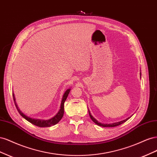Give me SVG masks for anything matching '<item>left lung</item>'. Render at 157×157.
I'll return each mask as SVG.
<instances>
[{
    "mask_svg": "<svg viewBox=\"0 0 157 157\" xmlns=\"http://www.w3.org/2000/svg\"><path fill=\"white\" fill-rule=\"evenodd\" d=\"M140 76H141V73H140ZM88 112H89V115H90V118H91V119L92 120V121H93L94 123H96V124L97 125H98V126H103V127H115V126H119V125L122 124V123L125 122L127 120H128V119H129V118H130V117H128V118H126V119H125V120H123V121H122L118 122L113 123V124H102V123L99 122L96 119V118H94V117H93V116H92L91 113H90V111H89V110H88Z\"/></svg>",
    "mask_w": 157,
    "mask_h": 157,
    "instance_id": "left-lung-1",
    "label": "left lung"
}]
</instances>
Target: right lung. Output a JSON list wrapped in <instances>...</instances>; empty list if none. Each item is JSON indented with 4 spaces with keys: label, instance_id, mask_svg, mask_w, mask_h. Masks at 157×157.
Returning <instances> with one entry per match:
<instances>
[{
    "label": "right lung",
    "instance_id": "1",
    "mask_svg": "<svg viewBox=\"0 0 157 157\" xmlns=\"http://www.w3.org/2000/svg\"><path fill=\"white\" fill-rule=\"evenodd\" d=\"M71 91V89H67L66 90L65 94H63V98L62 100H61V107H60V109L59 110L58 113L56 114V115L54 116L53 118H50L49 120H40V119H34V118H31L29 117L26 116L25 115H24L20 110V109L18 108L17 105L16 101V99H15V96H14V94L13 93V101H14V103H15L16 107L17 108V110L19 112V113L20 114V115L22 116L23 118L26 119L27 121H29V122H31V124H34L36 126L39 127H50L53 125L56 124L57 123H58L59 122V121L62 118L63 116V113H64V103L67 99L68 94H69Z\"/></svg>",
    "mask_w": 157,
    "mask_h": 157
}]
</instances>
